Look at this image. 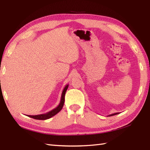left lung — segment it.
Wrapping results in <instances>:
<instances>
[{
    "label": "left lung",
    "instance_id": "8db88e82",
    "mask_svg": "<svg viewBox=\"0 0 150 150\" xmlns=\"http://www.w3.org/2000/svg\"><path fill=\"white\" fill-rule=\"evenodd\" d=\"M117 114H119V113H113V114H111V115H108V116H113V115H117Z\"/></svg>",
    "mask_w": 150,
    "mask_h": 150
}]
</instances>
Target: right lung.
<instances>
[{
  "label": "right lung",
  "mask_w": 150,
  "mask_h": 150,
  "mask_svg": "<svg viewBox=\"0 0 150 150\" xmlns=\"http://www.w3.org/2000/svg\"><path fill=\"white\" fill-rule=\"evenodd\" d=\"M68 86H69V84H67L64 87V88L62 95H61V98H60V103L59 104V106L56 107L55 109L51 110L50 111H49V112H47L46 113L37 115H28V116L31 117V118H33V119H37V120H46V119H50V118H51V117H53L54 115H55L56 114L58 113L59 111L62 110V108L64 106L66 91L67 90V89H68Z\"/></svg>",
  "instance_id": "1"
}]
</instances>
